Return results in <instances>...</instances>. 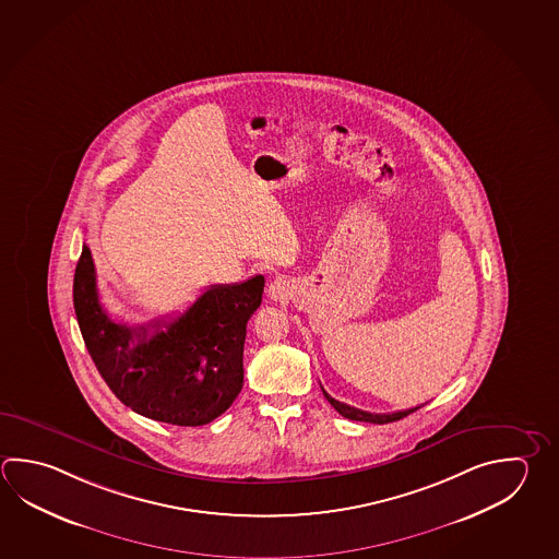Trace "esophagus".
Segmentation results:
<instances>
[{"mask_svg": "<svg viewBox=\"0 0 559 559\" xmlns=\"http://www.w3.org/2000/svg\"><path fill=\"white\" fill-rule=\"evenodd\" d=\"M269 290H271L273 298H285L290 293V286H288L285 278H274Z\"/></svg>", "mask_w": 559, "mask_h": 559, "instance_id": "esophagus-1", "label": "esophagus"}]
</instances>
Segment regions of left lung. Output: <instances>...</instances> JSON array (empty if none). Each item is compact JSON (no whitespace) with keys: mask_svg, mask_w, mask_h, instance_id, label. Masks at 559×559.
<instances>
[{"mask_svg":"<svg viewBox=\"0 0 559 559\" xmlns=\"http://www.w3.org/2000/svg\"><path fill=\"white\" fill-rule=\"evenodd\" d=\"M322 388V385H320ZM322 393H324V397H326L328 403L336 409L342 417H346V419H352V421H366V423H376V425H383V423L391 421H400L403 417H407L409 413L417 412L419 407H413V409H405V412H395V413H368L361 412V409H356V407H349L346 403H340V401L334 400V397H330L324 388H322Z\"/></svg>","mask_w":559,"mask_h":559,"instance_id":"left-lung-1","label":"left lung"}]
</instances>
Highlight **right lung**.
<instances>
[{
    "label": "right lung",
    "instance_id": "obj_1",
    "mask_svg": "<svg viewBox=\"0 0 559 559\" xmlns=\"http://www.w3.org/2000/svg\"><path fill=\"white\" fill-rule=\"evenodd\" d=\"M264 276L213 285L174 320L144 326L112 322L98 302L91 249L74 271L73 302L98 373L132 412L154 421L200 427L231 407L242 388L247 322L263 300Z\"/></svg>",
    "mask_w": 559,
    "mask_h": 559
}]
</instances>
